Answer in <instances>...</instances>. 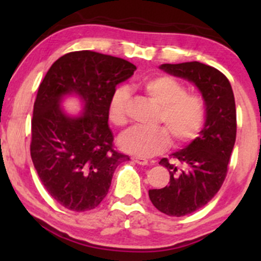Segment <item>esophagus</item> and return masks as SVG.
<instances>
[{
  "mask_svg": "<svg viewBox=\"0 0 261 261\" xmlns=\"http://www.w3.org/2000/svg\"><path fill=\"white\" fill-rule=\"evenodd\" d=\"M133 161L135 162V163L140 164V166H147L148 164L147 160H145V158H141V157H134Z\"/></svg>",
  "mask_w": 261,
  "mask_h": 261,
  "instance_id": "obj_1",
  "label": "esophagus"
}]
</instances>
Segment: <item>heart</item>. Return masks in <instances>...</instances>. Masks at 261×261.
Returning <instances> with one entry per match:
<instances>
[{
	"label": "heart",
	"instance_id": "heart-1",
	"mask_svg": "<svg viewBox=\"0 0 261 261\" xmlns=\"http://www.w3.org/2000/svg\"><path fill=\"white\" fill-rule=\"evenodd\" d=\"M141 88L160 106L157 122L164 126L131 128L119 140L122 151L137 157H152L168 147L170 136L174 145L181 146L199 135L206 120V104L201 95L188 93L185 85L169 74L146 77ZM128 100L130 94L125 87L116 88L110 97L108 119L114 126L127 124Z\"/></svg>",
	"mask_w": 261,
	"mask_h": 261
}]
</instances>
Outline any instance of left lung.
I'll return each instance as SVG.
<instances>
[{"mask_svg": "<svg viewBox=\"0 0 261 261\" xmlns=\"http://www.w3.org/2000/svg\"><path fill=\"white\" fill-rule=\"evenodd\" d=\"M162 70L195 83L206 104L205 126L188 147L161 166L169 170V182L148 191L158 211L180 217L205 206L222 187L237 135L234 94L228 79L212 66L201 62L164 64Z\"/></svg>", "mask_w": 261, "mask_h": 261, "instance_id": "8db88e82", "label": "left lung"}]
</instances>
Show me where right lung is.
I'll return each mask as SVG.
<instances>
[{
    "label": "right lung",
    "mask_w": 261,
    "mask_h": 261,
    "mask_svg": "<svg viewBox=\"0 0 261 261\" xmlns=\"http://www.w3.org/2000/svg\"><path fill=\"white\" fill-rule=\"evenodd\" d=\"M126 60L82 50L56 60L38 88L32 119L31 155L47 193L71 211L95 208L109 191L114 170L130 161L114 149L108 106L116 86L133 76ZM85 101L79 118L64 115L62 95Z\"/></svg>",
    "instance_id": "add662e5"
}]
</instances>
